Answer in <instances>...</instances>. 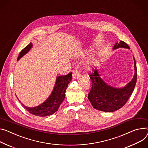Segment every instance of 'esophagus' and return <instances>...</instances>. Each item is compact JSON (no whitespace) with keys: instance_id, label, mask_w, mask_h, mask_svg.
I'll list each match as a JSON object with an SVG mask.
<instances>
[{"instance_id":"esophagus-1","label":"esophagus","mask_w":148,"mask_h":148,"mask_svg":"<svg viewBox=\"0 0 148 148\" xmlns=\"http://www.w3.org/2000/svg\"><path fill=\"white\" fill-rule=\"evenodd\" d=\"M81 76V73H80V71L78 69H75L73 71V74H72V76L73 79H78L79 77H80Z\"/></svg>"}]
</instances>
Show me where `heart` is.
<instances>
[{
    "mask_svg": "<svg viewBox=\"0 0 148 148\" xmlns=\"http://www.w3.org/2000/svg\"><path fill=\"white\" fill-rule=\"evenodd\" d=\"M96 62V60H95V58H92V60L90 61V62H89V63H90V65H92L95 62Z\"/></svg>",
    "mask_w": 148,
    "mask_h": 148,
    "instance_id": "obj_1",
    "label": "heart"
}]
</instances>
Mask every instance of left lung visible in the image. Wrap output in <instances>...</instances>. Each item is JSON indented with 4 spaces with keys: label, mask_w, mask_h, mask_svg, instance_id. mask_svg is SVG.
<instances>
[{
    "label": "left lung",
    "mask_w": 148,
    "mask_h": 148,
    "mask_svg": "<svg viewBox=\"0 0 148 148\" xmlns=\"http://www.w3.org/2000/svg\"><path fill=\"white\" fill-rule=\"evenodd\" d=\"M118 48L130 49L129 45L123 41L117 42L113 50ZM134 75L132 80L121 88H116L107 84L100 77L98 70H93L89 75L91 79L92 88L88 94V99L92 107L105 112H114L123 107L127 103L134 89L137 81V68L134 58Z\"/></svg>",
    "instance_id": "obj_1"
}]
</instances>
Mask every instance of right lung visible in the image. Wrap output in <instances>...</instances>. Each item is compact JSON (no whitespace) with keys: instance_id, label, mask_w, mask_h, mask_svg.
Returning a JSON list of instances; mask_svg holds the SVG:
<instances>
[{"instance_id":"1","label":"right lung","mask_w":148,"mask_h":148,"mask_svg":"<svg viewBox=\"0 0 148 148\" xmlns=\"http://www.w3.org/2000/svg\"><path fill=\"white\" fill-rule=\"evenodd\" d=\"M32 47V42L22 50L18 58L19 60L22 56L27 54ZM72 73H69L66 75L57 77L54 88L50 95L41 105L35 107H28L22 104L24 107L33 115L40 117H45L53 114L58 110L60 104L65 97V92L68 84L72 80Z\"/></svg>"}]
</instances>
